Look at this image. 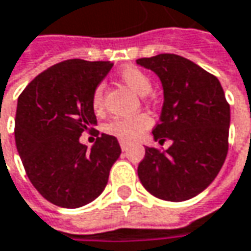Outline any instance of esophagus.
Instances as JSON below:
<instances>
[{"label": "esophagus", "mask_w": 251, "mask_h": 251, "mask_svg": "<svg viewBox=\"0 0 251 251\" xmlns=\"http://www.w3.org/2000/svg\"><path fill=\"white\" fill-rule=\"evenodd\" d=\"M120 146H121V149H123V150H127V147H128V143L124 140H120Z\"/></svg>", "instance_id": "34e87169"}]
</instances>
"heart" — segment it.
<instances>
[{
  "label": "heart",
  "instance_id": "b5f03b06",
  "mask_svg": "<svg viewBox=\"0 0 251 251\" xmlns=\"http://www.w3.org/2000/svg\"><path fill=\"white\" fill-rule=\"evenodd\" d=\"M120 79L130 86L136 94L141 97L147 95L151 89V82L149 76L136 66H126L118 72ZM92 107L97 112L104 108V85H98L92 95ZM151 126V120L146 114H139L134 117H114L105 126V131L115 136L121 140H137L141 134L149 130Z\"/></svg>",
  "mask_w": 251,
  "mask_h": 251
}]
</instances>
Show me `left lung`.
<instances>
[{"label":"left lung","mask_w":251,"mask_h":251,"mask_svg":"<svg viewBox=\"0 0 251 251\" xmlns=\"http://www.w3.org/2000/svg\"><path fill=\"white\" fill-rule=\"evenodd\" d=\"M163 88L154 141H172L166 151L146 147L139 165L141 185L156 198L182 202L201 194L221 171L228 151L230 105L214 75L171 53L137 59Z\"/></svg>","instance_id":"1"}]
</instances>
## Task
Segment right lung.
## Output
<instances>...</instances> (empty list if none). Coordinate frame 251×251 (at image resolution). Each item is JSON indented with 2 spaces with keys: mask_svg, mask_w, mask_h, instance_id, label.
<instances>
[{
  "mask_svg": "<svg viewBox=\"0 0 251 251\" xmlns=\"http://www.w3.org/2000/svg\"><path fill=\"white\" fill-rule=\"evenodd\" d=\"M111 62L71 59L46 69L18 97L16 146L33 186L49 202L79 208L97 200L121 154L114 136L101 134L91 149L79 141L97 130L95 88Z\"/></svg>",
  "mask_w": 251,
  "mask_h": 251,
  "instance_id": "right-lung-1",
  "label": "right lung"
}]
</instances>
